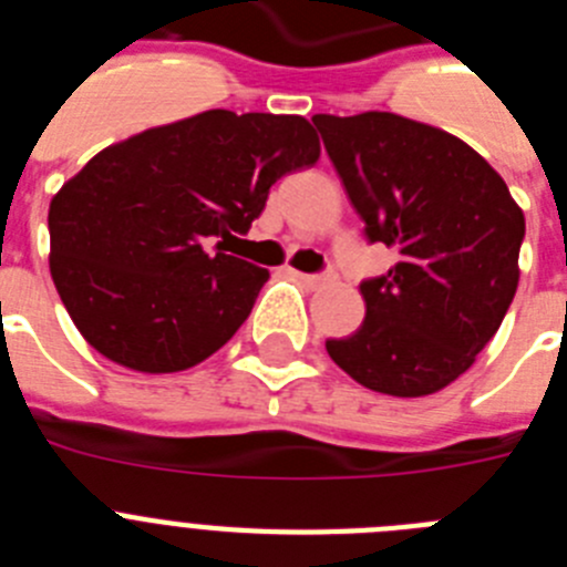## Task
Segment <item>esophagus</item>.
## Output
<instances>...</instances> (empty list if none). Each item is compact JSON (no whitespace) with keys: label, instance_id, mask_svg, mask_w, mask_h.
<instances>
[{"label":"esophagus","instance_id":"1","mask_svg":"<svg viewBox=\"0 0 567 567\" xmlns=\"http://www.w3.org/2000/svg\"><path fill=\"white\" fill-rule=\"evenodd\" d=\"M295 278L300 280V284H307V287H323V284H329V280H334L332 272H323V275H307V272H295Z\"/></svg>","mask_w":567,"mask_h":567}]
</instances>
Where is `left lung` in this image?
Segmentation results:
<instances>
[{"instance_id": "obj_1", "label": "left lung", "mask_w": 567, "mask_h": 567, "mask_svg": "<svg viewBox=\"0 0 567 567\" xmlns=\"http://www.w3.org/2000/svg\"><path fill=\"white\" fill-rule=\"evenodd\" d=\"M365 238L398 264L360 284L363 327L327 352L360 385L425 398L468 372L519 284L525 215L457 135L398 113L312 115Z\"/></svg>"}]
</instances>
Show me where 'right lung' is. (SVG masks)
Masks as SVG:
<instances>
[{"instance_id": "right-lung-1", "label": "right lung", "mask_w": 567, "mask_h": 567, "mask_svg": "<svg viewBox=\"0 0 567 567\" xmlns=\"http://www.w3.org/2000/svg\"><path fill=\"white\" fill-rule=\"evenodd\" d=\"M303 115L207 110L110 144L48 213L50 275L82 338L144 374L184 372L249 318L269 269L221 252L280 175L312 167Z\"/></svg>"}]
</instances>
